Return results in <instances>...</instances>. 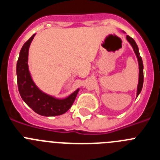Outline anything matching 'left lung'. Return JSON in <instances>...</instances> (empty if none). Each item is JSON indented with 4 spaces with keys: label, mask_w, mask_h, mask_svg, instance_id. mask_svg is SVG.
Wrapping results in <instances>:
<instances>
[{
    "label": "left lung",
    "mask_w": 160,
    "mask_h": 160,
    "mask_svg": "<svg viewBox=\"0 0 160 160\" xmlns=\"http://www.w3.org/2000/svg\"><path fill=\"white\" fill-rule=\"evenodd\" d=\"M127 40L128 41L131 46H132L134 51H135V55H136L137 58H138V69H139V73H138V87H137V96L140 94L141 90L142 88V85H143V64H142V60L141 58L140 54H139V51H138V48L137 46L136 42L130 36L127 35Z\"/></svg>",
    "instance_id": "8db88e82"
}]
</instances>
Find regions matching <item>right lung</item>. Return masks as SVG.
<instances>
[{"instance_id": "add662e5", "label": "right lung", "mask_w": 160, "mask_h": 160, "mask_svg": "<svg viewBox=\"0 0 160 160\" xmlns=\"http://www.w3.org/2000/svg\"><path fill=\"white\" fill-rule=\"evenodd\" d=\"M35 34L25 42L17 62V79L20 95L32 111L42 116H57L64 114L73 105L79 89L62 99L44 93L32 81L28 66L29 49Z\"/></svg>"}]
</instances>
